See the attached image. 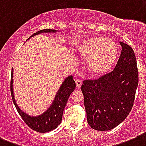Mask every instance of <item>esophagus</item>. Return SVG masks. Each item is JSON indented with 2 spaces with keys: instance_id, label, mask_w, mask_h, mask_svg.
<instances>
[{
  "instance_id": "obj_1",
  "label": "esophagus",
  "mask_w": 146,
  "mask_h": 146,
  "mask_svg": "<svg viewBox=\"0 0 146 146\" xmlns=\"http://www.w3.org/2000/svg\"><path fill=\"white\" fill-rule=\"evenodd\" d=\"M75 82H76L77 88H80L81 87V84H82V81H81L80 79L77 78L76 80H75Z\"/></svg>"
}]
</instances>
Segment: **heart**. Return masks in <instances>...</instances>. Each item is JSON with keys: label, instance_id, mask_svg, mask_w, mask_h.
I'll return each instance as SVG.
<instances>
[{"label": "heart", "instance_id": "b5f03b06", "mask_svg": "<svg viewBox=\"0 0 146 146\" xmlns=\"http://www.w3.org/2000/svg\"><path fill=\"white\" fill-rule=\"evenodd\" d=\"M79 56L87 61L89 74L94 77H102L108 74L117 59L118 48L111 39L92 36L84 40L77 48Z\"/></svg>", "mask_w": 146, "mask_h": 146}]
</instances>
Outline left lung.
I'll return each mask as SVG.
<instances>
[{"label": "left lung", "mask_w": 146, "mask_h": 146, "mask_svg": "<svg viewBox=\"0 0 146 146\" xmlns=\"http://www.w3.org/2000/svg\"><path fill=\"white\" fill-rule=\"evenodd\" d=\"M122 52L114 70L81 85L88 123L94 129L107 131L126 119L132 110L139 82L133 49L119 42Z\"/></svg>", "instance_id": "obj_1"}]
</instances>
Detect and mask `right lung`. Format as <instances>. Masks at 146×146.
I'll use <instances>...</instances> for the list:
<instances>
[{
  "instance_id": "add662e5",
  "label": "right lung",
  "mask_w": 146,
  "mask_h": 146,
  "mask_svg": "<svg viewBox=\"0 0 146 146\" xmlns=\"http://www.w3.org/2000/svg\"><path fill=\"white\" fill-rule=\"evenodd\" d=\"M58 32H60V30H51V29L42 30L35 33L29 39L40 33H54ZM75 87H76V84H75V81L73 80V76L72 75L68 76L61 84L60 88H58L57 93L55 94L52 103L51 104L48 109L39 115L30 116L27 113L23 111L16 102L14 93H13V68H12V72H11V92L13 104L15 105L20 116L23 119V121L28 125L29 127L39 133H48L49 131H52L57 128L58 126L61 123L62 119L63 110L65 109V105L67 104L70 94L74 91Z\"/></svg>"
}]
</instances>
